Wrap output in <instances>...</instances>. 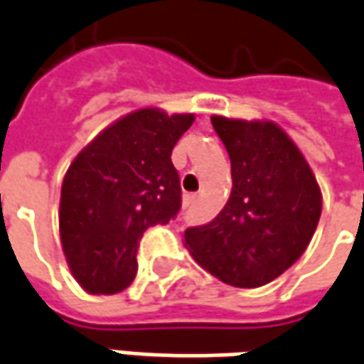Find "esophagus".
Segmentation results:
<instances>
[{"mask_svg": "<svg viewBox=\"0 0 364 364\" xmlns=\"http://www.w3.org/2000/svg\"><path fill=\"white\" fill-rule=\"evenodd\" d=\"M194 204H196V196L194 194H186L184 196V208H192Z\"/></svg>", "mask_w": 364, "mask_h": 364, "instance_id": "1", "label": "esophagus"}]
</instances>
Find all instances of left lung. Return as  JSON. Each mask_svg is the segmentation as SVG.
<instances>
[{
	"mask_svg": "<svg viewBox=\"0 0 364 364\" xmlns=\"http://www.w3.org/2000/svg\"><path fill=\"white\" fill-rule=\"evenodd\" d=\"M232 164V194L212 222L184 232L188 252L234 287H259L307 250L321 218L311 168L273 122L212 117Z\"/></svg>",
	"mask_w": 364,
	"mask_h": 364,
	"instance_id": "1",
	"label": "left lung"
}]
</instances>
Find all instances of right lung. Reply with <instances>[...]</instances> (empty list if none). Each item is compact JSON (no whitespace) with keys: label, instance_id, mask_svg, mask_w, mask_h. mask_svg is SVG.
<instances>
[{"label":"right lung","instance_id":"obj_1","mask_svg":"<svg viewBox=\"0 0 364 364\" xmlns=\"http://www.w3.org/2000/svg\"><path fill=\"white\" fill-rule=\"evenodd\" d=\"M194 114L140 109L105 129L65 174L59 232L67 263L85 291L127 289L139 269L142 234L182 206L172 149Z\"/></svg>","mask_w":364,"mask_h":364}]
</instances>
